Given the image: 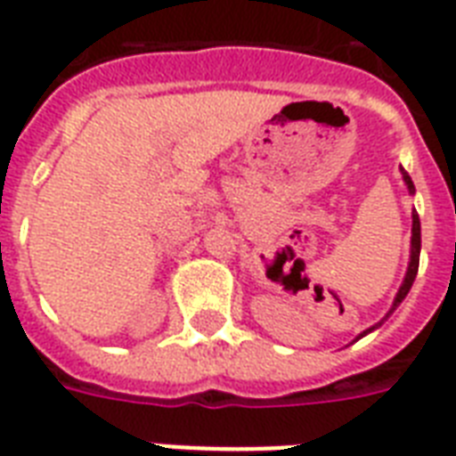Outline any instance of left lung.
Here are the masks:
<instances>
[{
	"label": "left lung",
	"mask_w": 456,
	"mask_h": 456,
	"mask_svg": "<svg viewBox=\"0 0 456 456\" xmlns=\"http://www.w3.org/2000/svg\"><path fill=\"white\" fill-rule=\"evenodd\" d=\"M403 178H405L407 188H410V192H414V183L412 178L407 176V171H403ZM419 251H421V225H419V216L417 211L412 214V258H410V268H407V275H405V282H403V287H400L398 297H395V301H393V308L391 313L395 311L400 305V301L407 297V291H410V287H412L414 278H417V271H419ZM388 318V315H386ZM370 331V330H367ZM365 331V334H367Z\"/></svg>",
	"instance_id": "left-lung-1"
}]
</instances>
